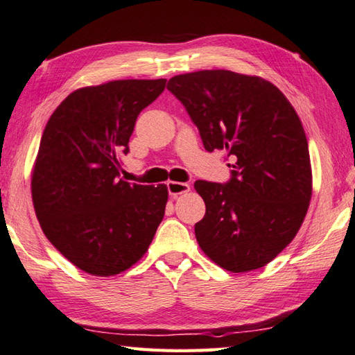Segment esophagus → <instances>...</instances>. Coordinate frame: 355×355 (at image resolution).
<instances>
[{
    "instance_id": "1",
    "label": "esophagus",
    "mask_w": 355,
    "mask_h": 355,
    "mask_svg": "<svg viewBox=\"0 0 355 355\" xmlns=\"http://www.w3.org/2000/svg\"><path fill=\"white\" fill-rule=\"evenodd\" d=\"M168 191H169V196L177 198L178 196H182V193H186L191 191V186L187 183H182V182H168Z\"/></svg>"
}]
</instances>
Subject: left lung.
Wrapping results in <instances>:
<instances>
[{
  "instance_id": "8db88e82",
  "label": "left lung",
  "mask_w": 355,
  "mask_h": 355,
  "mask_svg": "<svg viewBox=\"0 0 355 355\" xmlns=\"http://www.w3.org/2000/svg\"><path fill=\"white\" fill-rule=\"evenodd\" d=\"M205 149L232 157L226 184L198 180L206 214L198 245L220 268L249 272L286 248L306 217L312 169L306 134L282 90L257 75L223 69L172 76Z\"/></svg>"
}]
</instances>
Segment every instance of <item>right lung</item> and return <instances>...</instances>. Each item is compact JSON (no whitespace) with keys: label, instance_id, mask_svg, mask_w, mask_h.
<instances>
[{"label":"right lung","instance_id":"1","mask_svg":"<svg viewBox=\"0 0 355 355\" xmlns=\"http://www.w3.org/2000/svg\"><path fill=\"white\" fill-rule=\"evenodd\" d=\"M164 86L158 78L80 87L44 128L32 168L33 209L47 240L90 275L134 266L164 217L166 184L118 178L138 114Z\"/></svg>","mask_w":355,"mask_h":355}]
</instances>
